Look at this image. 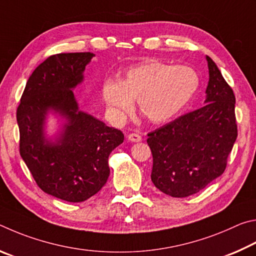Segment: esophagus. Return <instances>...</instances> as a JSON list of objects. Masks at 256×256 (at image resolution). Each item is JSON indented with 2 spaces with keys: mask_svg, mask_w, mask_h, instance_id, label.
<instances>
[{
  "mask_svg": "<svg viewBox=\"0 0 256 256\" xmlns=\"http://www.w3.org/2000/svg\"><path fill=\"white\" fill-rule=\"evenodd\" d=\"M142 136L138 135V134H129L128 135V140H130L132 142H142Z\"/></svg>",
  "mask_w": 256,
  "mask_h": 256,
  "instance_id": "obj_1",
  "label": "esophagus"
}]
</instances>
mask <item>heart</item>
<instances>
[{"label":"heart","instance_id":"b5f03b06","mask_svg":"<svg viewBox=\"0 0 256 256\" xmlns=\"http://www.w3.org/2000/svg\"><path fill=\"white\" fill-rule=\"evenodd\" d=\"M200 86L196 72L189 66L146 62L128 70L119 82L106 80L102 98L116 119H122L137 100L140 114L150 122L162 124L176 118L194 100Z\"/></svg>","mask_w":256,"mask_h":256}]
</instances>
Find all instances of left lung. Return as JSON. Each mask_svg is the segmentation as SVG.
Here are the masks:
<instances>
[{"instance_id":"left-lung-1","label":"left lung","mask_w":256,"mask_h":256,"mask_svg":"<svg viewBox=\"0 0 256 256\" xmlns=\"http://www.w3.org/2000/svg\"><path fill=\"white\" fill-rule=\"evenodd\" d=\"M206 104L150 132L152 181L163 194L186 198L220 176L237 138L235 96L209 56Z\"/></svg>"}]
</instances>
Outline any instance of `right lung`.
I'll return each instance as SVG.
<instances>
[{
  "label": "right lung",
  "mask_w": 256,
  "mask_h": 256,
  "mask_svg": "<svg viewBox=\"0 0 256 256\" xmlns=\"http://www.w3.org/2000/svg\"><path fill=\"white\" fill-rule=\"evenodd\" d=\"M93 56H49L32 72L16 110L22 160L40 189L68 202H82L102 189L110 174L109 155L124 142L122 132L80 111L72 91ZM49 110L66 119L55 141L43 132Z\"/></svg>",
  "instance_id": "add662e5"
}]
</instances>
